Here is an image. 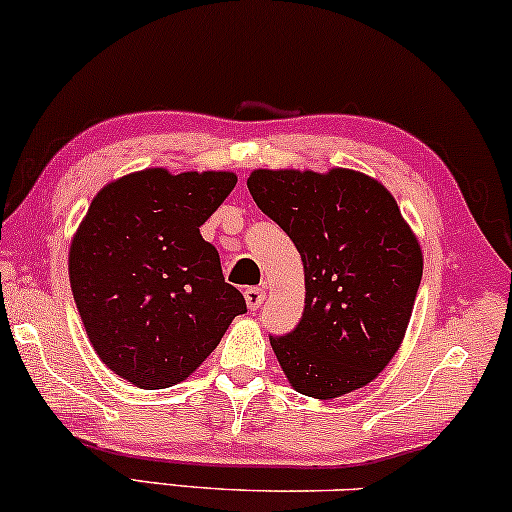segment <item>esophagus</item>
Masks as SVG:
<instances>
[{
	"label": "esophagus",
	"mask_w": 512,
	"mask_h": 512,
	"mask_svg": "<svg viewBox=\"0 0 512 512\" xmlns=\"http://www.w3.org/2000/svg\"><path fill=\"white\" fill-rule=\"evenodd\" d=\"M245 304H248V309L250 312H255V309H260L262 307V302H264V288H245Z\"/></svg>",
	"instance_id": "obj_1"
}]
</instances>
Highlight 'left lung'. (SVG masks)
<instances>
[{
  "label": "left lung",
  "instance_id": "8db88e82",
  "mask_svg": "<svg viewBox=\"0 0 512 512\" xmlns=\"http://www.w3.org/2000/svg\"><path fill=\"white\" fill-rule=\"evenodd\" d=\"M248 189L304 264L302 319L269 338L288 383L314 399L368 385L401 347L423 276V250L397 200L345 167L255 170Z\"/></svg>",
  "mask_w": 512,
  "mask_h": 512
}]
</instances>
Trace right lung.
<instances>
[{"label": "right lung", "mask_w": 512, "mask_h": 512, "mask_svg": "<svg viewBox=\"0 0 512 512\" xmlns=\"http://www.w3.org/2000/svg\"><path fill=\"white\" fill-rule=\"evenodd\" d=\"M236 181L148 167L103 186L77 226L68 274L84 331L103 364L141 390L189 378L245 312L200 236Z\"/></svg>", "instance_id": "1"}]
</instances>
